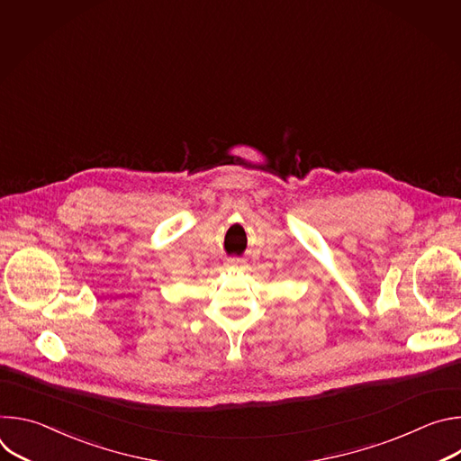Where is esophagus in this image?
<instances>
[{
    "label": "esophagus",
    "instance_id": "obj_1",
    "mask_svg": "<svg viewBox=\"0 0 461 461\" xmlns=\"http://www.w3.org/2000/svg\"><path fill=\"white\" fill-rule=\"evenodd\" d=\"M228 268H237V262H235V260L228 262Z\"/></svg>",
    "mask_w": 461,
    "mask_h": 461
}]
</instances>
